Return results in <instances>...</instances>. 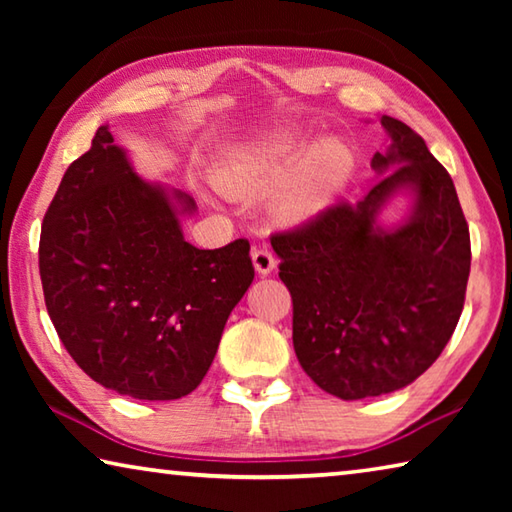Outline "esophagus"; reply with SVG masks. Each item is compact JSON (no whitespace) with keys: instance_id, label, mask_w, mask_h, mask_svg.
I'll use <instances>...</instances> for the list:
<instances>
[{"instance_id":"esophagus-1","label":"esophagus","mask_w":512,"mask_h":512,"mask_svg":"<svg viewBox=\"0 0 512 512\" xmlns=\"http://www.w3.org/2000/svg\"><path fill=\"white\" fill-rule=\"evenodd\" d=\"M253 266H255V271L259 275H268V273L275 271L277 259L268 248H255L253 250Z\"/></svg>"}]
</instances>
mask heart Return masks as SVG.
Masks as SVG:
<instances>
[{"label": "heart", "mask_w": 512, "mask_h": 512, "mask_svg": "<svg viewBox=\"0 0 512 512\" xmlns=\"http://www.w3.org/2000/svg\"><path fill=\"white\" fill-rule=\"evenodd\" d=\"M352 173V155L341 142L311 149L296 133H271L232 146L214 171V185L232 198L268 196L280 221H307L343 192Z\"/></svg>", "instance_id": "heart-1"}]
</instances>
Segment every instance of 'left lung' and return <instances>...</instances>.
<instances>
[{"instance_id": "8db88e82", "label": "left lung", "mask_w": 512, "mask_h": 512, "mask_svg": "<svg viewBox=\"0 0 512 512\" xmlns=\"http://www.w3.org/2000/svg\"><path fill=\"white\" fill-rule=\"evenodd\" d=\"M381 126L391 146L372 155L379 183L271 237L293 300L296 357L341 400L418 379L452 339L470 277V228L447 169L400 119L384 115ZM400 191L412 192V212L384 229L376 216Z\"/></svg>"}]
</instances>
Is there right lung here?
<instances>
[{
    "label": "right lung",
    "mask_w": 512,
    "mask_h": 512,
    "mask_svg": "<svg viewBox=\"0 0 512 512\" xmlns=\"http://www.w3.org/2000/svg\"><path fill=\"white\" fill-rule=\"evenodd\" d=\"M196 203L137 176L108 126L69 164L42 221L51 323L85 375L133 400H178L210 370L225 320L255 277L250 244L201 250Z\"/></svg>",
    "instance_id": "1"
}]
</instances>
